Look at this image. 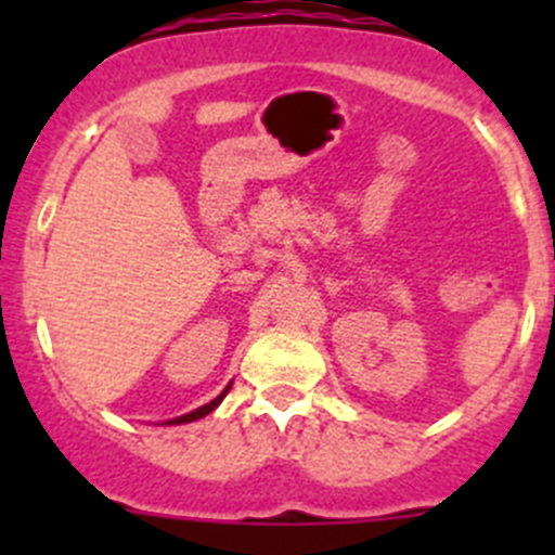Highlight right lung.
Segmentation results:
<instances>
[{"label": "right lung", "instance_id": "obj_1", "mask_svg": "<svg viewBox=\"0 0 555 555\" xmlns=\"http://www.w3.org/2000/svg\"><path fill=\"white\" fill-rule=\"evenodd\" d=\"M231 386H233V382H231V384H228V386H225V389H222V391H220V395H217V397H215V400H211V402H206V405H201V408H195V411L184 413V416L169 418V422H166V424H188V422H198V418H204V416H206V413H211V411H215V408H217V405H220V402H222V400H225V395H228V391H231Z\"/></svg>", "mask_w": 555, "mask_h": 555}]
</instances>
